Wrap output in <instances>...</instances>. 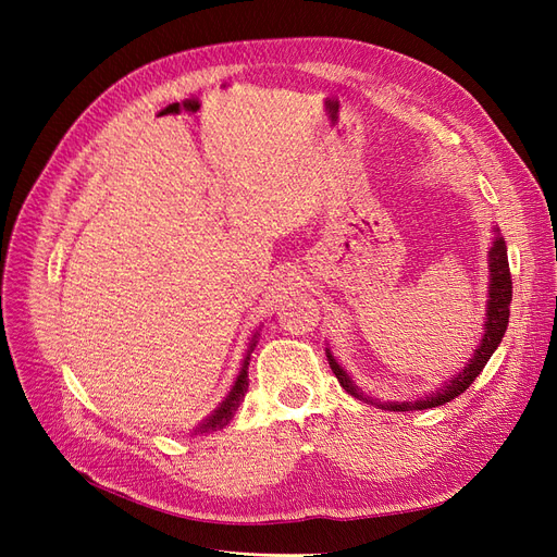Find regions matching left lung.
<instances>
[{
    "label": "left lung",
    "instance_id": "8db88e82",
    "mask_svg": "<svg viewBox=\"0 0 557 557\" xmlns=\"http://www.w3.org/2000/svg\"><path fill=\"white\" fill-rule=\"evenodd\" d=\"M493 232H495L493 246H491V250H487V269H491V283H487V305H485L483 334H481V342L474 350V356L467 360V364L460 369V372L450 376L448 381H444L442 387H436V391H432L430 395L416 397V399H404V401H379V399L369 397L360 391V387L356 385V381L350 379L346 369L339 362H336V358L332 356V350L327 346L325 352H327L330 367H332L334 376L339 379V383H342L346 393H350L352 397H358V399H364L369 404H376V407L387 409V411H423V409H432V407H442V404L462 395L467 387L474 383V379L483 372V367L487 364V360L493 358V352L502 344V336H504V332H507V325H509V309H511V272H509L507 244H504L499 227H493Z\"/></svg>",
    "mask_w": 557,
    "mask_h": 557
}]
</instances>
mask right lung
<instances>
[{"mask_svg": "<svg viewBox=\"0 0 557 557\" xmlns=\"http://www.w3.org/2000/svg\"><path fill=\"white\" fill-rule=\"evenodd\" d=\"M258 336H260V327L250 334L248 350H246V356H244L239 374H237V379H234V383L230 387V393L225 395V399L218 404V407L205 420H201L197 428H193L190 434H209V432H215V430H223L230 423V420L234 418V413H237L239 404L244 401V395L248 391V364H250V352L256 350Z\"/></svg>", "mask_w": 557, "mask_h": 557, "instance_id": "right-lung-1", "label": "right lung"}]
</instances>
